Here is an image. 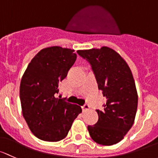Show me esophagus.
Instances as JSON below:
<instances>
[{
    "mask_svg": "<svg viewBox=\"0 0 158 158\" xmlns=\"http://www.w3.org/2000/svg\"><path fill=\"white\" fill-rule=\"evenodd\" d=\"M82 110H83V111L88 110L89 109V105L88 104H85L82 107Z\"/></svg>",
    "mask_w": 158,
    "mask_h": 158,
    "instance_id": "34e87169",
    "label": "esophagus"
}]
</instances>
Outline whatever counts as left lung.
Instances as JSON below:
<instances>
[{"mask_svg": "<svg viewBox=\"0 0 158 158\" xmlns=\"http://www.w3.org/2000/svg\"><path fill=\"white\" fill-rule=\"evenodd\" d=\"M92 67L99 90L106 97L104 110H96L98 120L88 126L98 144L112 145L120 142L135 120L138 94L132 72L118 53L107 47L77 51Z\"/></svg>", "mask_w": 158, "mask_h": 158, "instance_id": "left-lung-1", "label": "left lung"}]
</instances>
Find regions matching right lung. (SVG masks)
<instances>
[{
	"label": "right lung",
	"instance_id": "obj_1",
	"mask_svg": "<svg viewBox=\"0 0 158 158\" xmlns=\"http://www.w3.org/2000/svg\"><path fill=\"white\" fill-rule=\"evenodd\" d=\"M76 60L74 50L47 48L33 57L23 74L19 89L23 115L31 132L41 140L64 139L82 112L80 106L56 98L60 82Z\"/></svg>",
	"mask_w": 158,
	"mask_h": 158
}]
</instances>
